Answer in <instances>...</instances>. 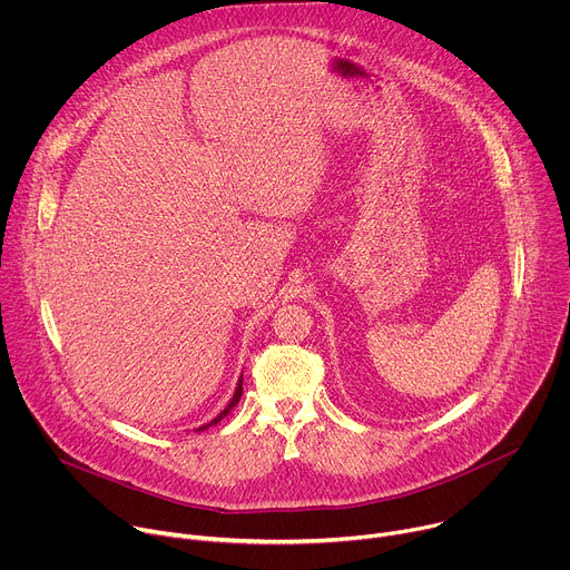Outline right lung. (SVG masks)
<instances>
[{"instance_id":"right-lung-1","label":"right lung","mask_w":570,"mask_h":570,"mask_svg":"<svg viewBox=\"0 0 570 570\" xmlns=\"http://www.w3.org/2000/svg\"><path fill=\"white\" fill-rule=\"evenodd\" d=\"M240 392H243V374H240V379H238V383H236V390H234V394H232V399H229V403L225 405V409H223V411H220V413H218V415H216V417H214L209 424H203V426H200V429H196V431H205V429H209L212 424H218V422H220V420H223V417H225V415H227V413L234 409V405L238 403V399H240Z\"/></svg>"}]
</instances>
